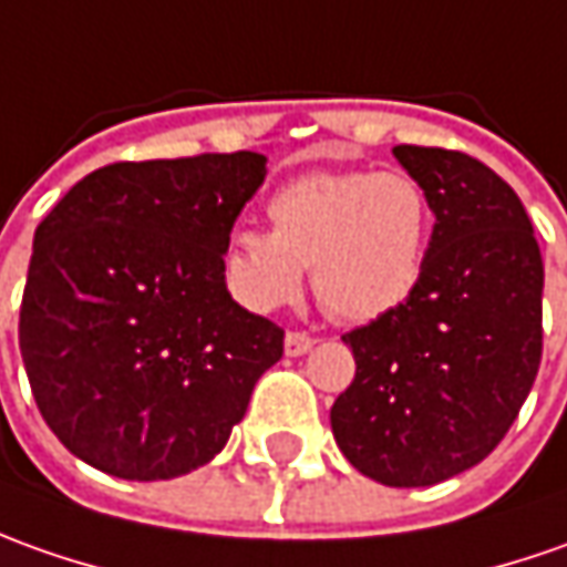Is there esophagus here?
<instances>
[{
    "label": "esophagus",
    "mask_w": 567,
    "mask_h": 567,
    "mask_svg": "<svg viewBox=\"0 0 567 567\" xmlns=\"http://www.w3.org/2000/svg\"><path fill=\"white\" fill-rule=\"evenodd\" d=\"M311 346H315V337H309V333H302V330H290L287 337H284V352L287 355H306Z\"/></svg>",
    "instance_id": "esophagus-1"
}]
</instances>
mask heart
<instances>
[{"label": "heart", "instance_id": "b5f03b06", "mask_svg": "<svg viewBox=\"0 0 567 567\" xmlns=\"http://www.w3.org/2000/svg\"><path fill=\"white\" fill-rule=\"evenodd\" d=\"M268 230L243 227L224 246V275L243 306L271 311L302 287L340 321L396 311L421 284L434 227L427 189L405 171H315L275 189Z\"/></svg>", "mask_w": 567, "mask_h": 567}]
</instances>
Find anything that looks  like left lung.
<instances>
[{"label":"left lung","mask_w":567,"mask_h":567,"mask_svg":"<svg viewBox=\"0 0 567 567\" xmlns=\"http://www.w3.org/2000/svg\"><path fill=\"white\" fill-rule=\"evenodd\" d=\"M427 189L434 234L417 290L343 333L355 381L330 409L349 465L434 487L484 462L522 412L543 355V258L515 189L465 152L396 146Z\"/></svg>","instance_id":"8db88e82"}]
</instances>
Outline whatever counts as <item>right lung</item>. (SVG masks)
Segmentation results:
<instances>
[{
  "label": "right lung",
  "mask_w": 567,
  "mask_h": 567,
  "mask_svg": "<svg viewBox=\"0 0 567 567\" xmlns=\"http://www.w3.org/2000/svg\"><path fill=\"white\" fill-rule=\"evenodd\" d=\"M265 162L105 165L37 227L18 340L40 415L86 465L124 481L196 471L280 362L284 330L224 284V246Z\"/></svg>",
  "instance_id": "obj_1"
}]
</instances>
